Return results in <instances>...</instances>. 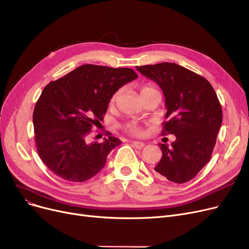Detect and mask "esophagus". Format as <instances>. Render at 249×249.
<instances>
[{"label": "esophagus", "mask_w": 249, "mask_h": 249, "mask_svg": "<svg viewBox=\"0 0 249 249\" xmlns=\"http://www.w3.org/2000/svg\"><path fill=\"white\" fill-rule=\"evenodd\" d=\"M132 145L137 149H142L145 146V144L143 142H139V141H133Z\"/></svg>", "instance_id": "34e87169"}]
</instances>
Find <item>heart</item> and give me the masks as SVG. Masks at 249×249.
Segmentation results:
<instances>
[{
  "label": "heart",
  "mask_w": 249,
  "mask_h": 249,
  "mask_svg": "<svg viewBox=\"0 0 249 249\" xmlns=\"http://www.w3.org/2000/svg\"><path fill=\"white\" fill-rule=\"evenodd\" d=\"M151 89H156V88H154L153 85H151V84H145V85H143V87L140 89V92H141V95H142V93L146 92V91H148V90H151ZM118 95H119V90H117L116 92H114V95L112 96V98H111V103H112V104L115 102V100H116V98H117ZM124 130H125L126 132L130 133V134L137 135V136H139V135L142 134V128H141V126H140L138 124H136V123H128V124H126L124 125Z\"/></svg>",
  "instance_id": "heart-1"
}]
</instances>
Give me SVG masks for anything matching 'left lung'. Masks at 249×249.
<instances>
[{
  "label": "left lung",
  "instance_id": "obj_1",
  "mask_svg": "<svg viewBox=\"0 0 249 249\" xmlns=\"http://www.w3.org/2000/svg\"><path fill=\"white\" fill-rule=\"evenodd\" d=\"M156 81L166 99L161 135L176 140L160 144L162 156L154 171L175 183L190 181L208 164L222 123V110L210 82L184 67L160 63L136 67Z\"/></svg>",
  "mask_w": 249,
  "mask_h": 249
}]
</instances>
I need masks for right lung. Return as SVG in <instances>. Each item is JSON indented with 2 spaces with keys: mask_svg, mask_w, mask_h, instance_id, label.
<instances>
[{
  "mask_svg": "<svg viewBox=\"0 0 249 249\" xmlns=\"http://www.w3.org/2000/svg\"><path fill=\"white\" fill-rule=\"evenodd\" d=\"M138 75L130 68L82 65L49 82L33 113L40 159L61 178L83 182L105 166L110 151L122 141L106 132L102 143H88L93 126L104 119L110 99Z\"/></svg>",
  "mask_w": 249,
  "mask_h": 249,
  "instance_id": "obj_1",
  "label": "right lung"
}]
</instances>
